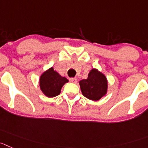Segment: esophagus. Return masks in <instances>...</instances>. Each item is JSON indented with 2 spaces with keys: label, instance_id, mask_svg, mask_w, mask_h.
Instances as JSON below:
<instances>
[{
  "label": "esophagus",
  "instance_id": "1",
  "mask_svg": "<svg viewBox=\"0 0 148 148\" xmlns=\"http://www.w3.org/2000/svg\"><path fill=\"white\" fill-rule=\"evenodd\" d=\"M70 81L72 83H76L77 82V78H70Z\"/></svg>",
  "mask_w": 148,
  "mask_h": 148
}]
</instances>
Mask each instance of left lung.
Masks as SVG:
<instances>
[{"instance_id": "left-lung-1", "label": "left lung", "mask_w": 148, "mask_h": 148, "mask_svg": "<svg viewBox=\"0 0 148 148\" xmlns=\"http://www.w3.org/2000/svg\"><path fill=\"white\" fill-rule=\"evenodd\" d=\"M82 94L91 100L97 101L105 96L108 88L106 77L96 69H92L86 79L79 82Z\"/></svg>"}]
</instances>
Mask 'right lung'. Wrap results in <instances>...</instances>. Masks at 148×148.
Listing matches in <instances>:
<instances>
[{"label": "right lung", "instance_id": "1", "mask_svg": "<svg viewBox=\"0 0 148 148\" xmlns=\"http://www.w3.org/2000/svg\"><path fill=\"white\" fill-rule=\"evenodd\" d=\"M68 80L62 77L57 72L51 67L43 73L40 78V87L43 94L48 97H54L60 94L62 87Z\"/></svg>", "mask_w": 148, "mask_h": 148}]
</instances>
